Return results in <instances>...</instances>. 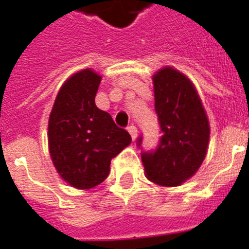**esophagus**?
<instances>
[{
	"label": "esophagus",
	"instance_id": "1",
	"mask_svg": "<svg viewBox=\"0 0 249 249\" xmlns=\"http://www.w3.org/2000/svg\"><path fill=\"white\" fill-rule=\"evenodd\" d=\"M127 131L130 133V135H131V138H133V140L137 139V137H138V129H137V126H134V125H130V126L127 127Z\"/></svg>",
	"mask_w": 249,
	"mask_h": 249
}]
</instances>
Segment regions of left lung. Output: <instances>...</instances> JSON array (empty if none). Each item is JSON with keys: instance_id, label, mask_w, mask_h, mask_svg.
Returning <instances> with one entry per match:
<instances>
[{"instance_id": "8db88e82", "label": "left lung", "mask_w": 249, "mask_h": 249, "mask_svg": "<svg viewBox=\"0 0 249 249\" xmlns=\"http://www.w3.org/2000/svg\"><path fill=\"white\" fill-rule=\"evenodd\" d=\"M155 111L163 137L154 151H144L145 177L163 187H178L204 160L209 122L196 86L184 73L165 66L153 76ZM142 138L138 139V145Z\"/></svg>"}]
</instances>
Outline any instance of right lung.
Returning a JSON list of instances; mask_svg holds the SVG:
<instances>
[{
    "label": "right lung",
    "mask_w": 249,
    "mask_h": 249,
    "mask_svg": "<svg viewBox=\"0 0 249 249\" xmlns=\"http://www.w3.org/2000/svg\"><path fill=\"white\" fill-rule=\"evenodd\" d=\"M100 81L91 69L73 73L57 92L50 112V157L59 176L76 189L103 183L112 158L131 142L130 134L95 105Z\"/></svg>",
    "instance_id": "1"
}]
</instances>
